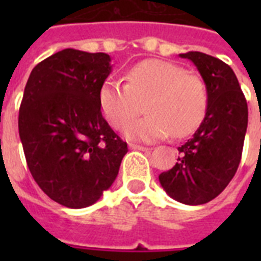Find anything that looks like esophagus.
<instances>
[{
	"label": "esophagus",
	"mask_w": 261,
	"mask_h": 261,
	"mask_svg": "<svg viewBox=\"0 0 261 261\" xmlns=\"http://www.w3.org/2000/svg\"><path fill=\"white\" fill-rule=\"evenodd\" d=\"M128 147H130V149H133V150H141V151H147V150H149L147 147L141 146V145H134V143H130V145H128Z\"/></svg>",
	"instance_id": "esophagus-1"
}]
</instances>
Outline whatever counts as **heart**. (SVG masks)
I'll use <instances>...</instances> for the list:
<instances>
[{"label":"heart","instance_id":"obj_1","mask_svg":"<svg viewBox=\"0 0 261 261\" xmlns=\"http://www.w3.org/2000/svg\"><path fill=\"white\" fill-rule=\"evenodd\" d=\"M102 114L115 128H123L146 102V118L124 128L128 139L151 142L168 135L192 134L208 108V90L202 77L187 73L176 63L147 59L127 73V84L107 80L98 90Z\"/></svg>","mask_w":261,"mask_h":261}]
</instances>
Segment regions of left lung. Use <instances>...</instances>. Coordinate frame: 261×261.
<instances>
[{"instance_id": "obj_1", "label": "left lung", "mask_w": 261, "mask_h": 261, "mask_svg": "<svg viewBox=\"0 0 261 261\" xmlns=\"http://www.w3.org/2000/svg\"><path fill=\"white\" fill-rule=\"evenodd\" d=\"M180 57L190 59L206 83L208 108L194 137L177 149V163L160 174L159 180L172 199L198 206L217 198L237 172L248 127V106L229 65L199 51Z\"/></svg>"}]
</instances>
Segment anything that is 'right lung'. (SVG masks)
Here are the masks:
<instances>
[{
    "instance_id": "right-lung-1",
    "label": "right lung",
    "mask_w": 261,
    "mask_h": 261,
    "mask_svg": "<svg viewBox=\"0 0 261 261\" xmlns=\"http://www.w3.org/2000/svg\"><path fill=\"white\" fill-rule=\"evenodd\" d=\"M111 71L108 54L65 48L38 63L24 89L18 134L30 172L69 208L97 202L128 151L100 111L98 90Z\"/></svg>"
}]
</instances>
